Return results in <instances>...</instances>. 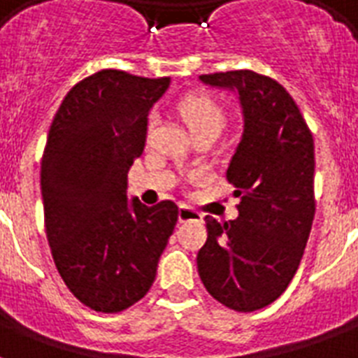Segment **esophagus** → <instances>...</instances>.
Returning <instances> with one entry per match:
<instances>
[{"label": "esophagus", "mask_w": 358, "mask_h": 358, "mask_svg": "<svg viewBox=\"0 0 358 358\" xmlns=\"http://www.w3.org/2000/svg\"><path fill=\"white\" fill-rule=\"evenodd\" d=\"M178 221L180 223H187V221H202V215L196 212L195 208L182 204L178 212Z\"/></svg>", "instance_id": "1"}]
</instances>
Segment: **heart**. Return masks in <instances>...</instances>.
Returning <instances> with one entry per match:
<instances>
[{
    "instance_id": "obj_1",
    "label": "heart",
    "mask_w": 358,
    "mask_h": 358,
    "mask_svg": "<svg viewBox=\"0 0 358 358\" xmlns=\"http://www.w3.org/2000/svg\"><path fill=\"white\" fill-rule=\"evenodd\" d=\"M180 115L191 128V134L204 128H217L221 131L224 124V115L221 108L206 96H191L184 100L180 103ZM154 124H156V117L152 115L148 119V134L154 129Z\"/></svg>"
}]
</instances>
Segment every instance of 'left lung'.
Listing matches in <instances>:
<instances>
[{
  "label": "left lung",
  "instance_id": "1",
  "mask_svg": "<svg viewBox=\"0 0 358 358\" xmlns=\"http://www.w3.org/2000/svg\"><path fill=\"white\" fill-rule=\"evenodd\" d=\"M199 80L238 92L243 135L227 171L239 215L224 223L206 215L196 267L213 299L252 312L282 295L305 252L316 212L314 139L294 98L271 78L232 70Z\"/></svg>",
  "mask_w": 358,
  "mask_h": 358
}]
</instances>
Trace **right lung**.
Segmentation results:
<instances>
[{
    "label": "right lung",
    "mask_w": 358,
    "mask_h": 358,
    "mask_svg": "<svg viewBox=\"0 0 358 358\" xmlns=\"http://www.w3.org/2000/svg\"><path fill=\"white\" fill-rule=\"evenodd\" d=\"M171 78L100 70L55 113L41 163L44 224L59 275L96 312H122L150 289L178 206L128 202L126 180Z\"/></svg>",
    "instance_id": "1"
}]
</instances>
